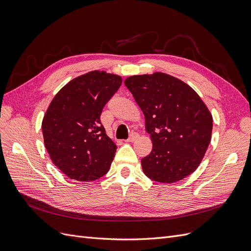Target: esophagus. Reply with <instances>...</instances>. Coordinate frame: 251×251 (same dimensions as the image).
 Wrapping results in <instances>:
<instances>
[{
	"instance_id": "34e87169",
	"label": "esophagus",
	"mask_w": 251,
	"mask_h": 251,
	"mask_svg": "<svg viewBox=\"0 0 251 251\" xmlns=\"http://www.w3.org/2000/svg\"><path fill=\"white\" fill-rule=\"evenodd\" d=\"M139 137V135H138V133H136V132H133L131 135H130V137H128L127 139H126V142H133V141H135L136 139H137Z\"/></svg>"
}]
</instances>
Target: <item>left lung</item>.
I'll return each instance as SVG.
<instances>
[{
    "label": "left lung",
    "instance_id": "obj_1",
    "mask_svg": "<svg viewBox=\"0 0 251 251\" xmlns=\"http://www.w3.org/2000/svg\"><path fill=\"white\" fill-rule=\"evenodd\" d=\"M143 112L153 150L141 159L143 173L160 183H174L198 168L211 139L212 116L196 91L162 72L125 80Z\"/></svg>",
    "mask_w": 251,
    "mask_h": 251
}]
</instances>
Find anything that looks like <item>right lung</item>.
I'll use <instances>...</instances> for the list:
<instances>
[{
  "mask_svg": "<svg viewBox=\"0 0 251 251\" xmlns=\"http://www.w3.org/2000/svg\"><path fill=\"white\" fill-rule=\"evenodd\" d=\"M121 82L119 75L91 71L70 80L50 102L42 123L45 148L70 179L94 181L109 172L117 147L100 114Z\"/></svg>",
  "mask_w": 251,
  "mask_h": 251,
  "instance_id": "obj_1",
  "label": "right lung"
}]
</instances>
